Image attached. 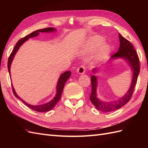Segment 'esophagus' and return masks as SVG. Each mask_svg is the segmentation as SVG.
I'll use <instances>...</instances> for the list:
<instances>
[{
	"label": "esophagus",
	"instance_id": "esophagus-1",
	"mask_svg": "<svg viewBox=\"0 0 148 148\" xmlns=\"http://www.w3.org/2000/svg\"><path fill=\"white\" fill-rule=\"evenodd\" d=\"M85 71H86V68H85V67L84 66H83V65L80 66L79 68H78V69H77L78 73L79 74H81V75L82 74H84V72H85Z\"/></svg>",
	"mask_w": 148,
	"mask_h": 148
}]
</instances>
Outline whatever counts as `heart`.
Instances as JSON below:
<instances>
[{"label":"heart","instance_id":"heart-1","mask_svg":"<svg viewBox=\"0 0 148 148\" xmlns=\"http://www.w3.org/2000/svg\"><path fill=\"white\" fill-rule=\"evenodd\" d=\"M103 41H104V38L101 36H96L92 37L89 40L87 47L89 50H92V49H95L100 46ZM109 46L107 44H102L99 48L98 49L97 57L98 58H100V59L103 58L109 52Z\"/></svg>","mask_w":148,"mask_h":148}]
</instances>
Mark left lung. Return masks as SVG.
Returning a JSON list of instances; mask_svg holds the SVG:
<instances>
[{
	"label": "left lung",
	"mask_w": 148,
	"mask_h": 148,
	"mask_svg": "<svg viewBox=\"0 0 148 148\" xmlns=\"http://www.w3.org/2000/svg\"><path fill=\"white\" fill-rule=\"evenodd\" d=\"M120 39V47L119 51L110 57L111 60L123 58L126 60L133 70V77L130 87L127 92L119 99L111 102H105L100 100L97 96L96 89L97 86V77L95 75L91 76L92 91L89 96L90 100L96 108L102 112H111L120 109L130 100L136 84L137 79L140 70V63L137 53L133 46L127 39L123 38L120 34H119ZM96 69H92L94 73L96 72Z\"/></svg>",
	"instance_id": "8db88e82"
}]
</instances>
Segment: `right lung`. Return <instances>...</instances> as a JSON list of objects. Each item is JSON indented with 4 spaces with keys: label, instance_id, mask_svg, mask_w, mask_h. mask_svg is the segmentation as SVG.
Listing matches in <instances>:
<instances>
[{
    "label": "right lung",
    "instance_id": "add662e5",
    "mask_svg": "<svg viewBox=\"0 0 148 148\" xmlns=\"http://www.w3.org/2000/svg\"><path fill=\"white\" fill-rule=\"evenodd\" d=\"M56 31V29L53 28H44V29H39V30L33 31V33H30L29 34L26 36L25 37L20 39L19 41L16 42L14 49H13V51L10 53L9 57H8L7 66H8V72H9L10 75V66H11L12 60L13 59V58H14V56L16 54V52L18 51V50L20 47L22 45V44H23L26 41H27L29 38L37 36H38V34H39V33H50V32H53V31ZM70 75H71L70 71H66L60 76L59 79V80H58V83L57 84V89H56L57 92H56V96L53 97L50 102L46 103V104H42V105L33 106V105L28 104L27 102H26L25 101L21 99V98L16 95V93L15 89H14V88H13V85H12L13 92V94H14V95L16 97L18 98V99L21 100V101L23 102L26 106H27L29 108L31 109L32 110H34L35 111L40 112H47V111L51 110L52 108H53V107L56 106L57 102L60 100L62 91H63L64 85H65L66 82L67 81V79L70 78Z\"/></svg>",
    "mask_w": 148,
    "mask_h": 148
}]
</instances>
